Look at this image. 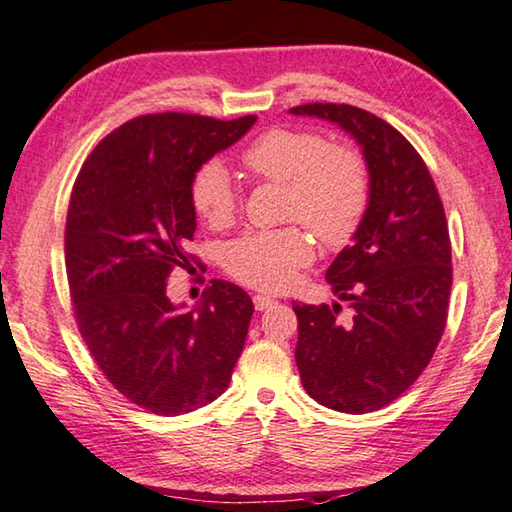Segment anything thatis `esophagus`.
<instances>
[{
  "label": "esophagus",
  "instance_id": "esophagus-1",
  "mask_svg": "<svg viewBox=\"0 0 512 512\" xmlns=\"http://www.w3.org/2000/svg\"><path fill=\"white\" fill-rule=\"evenodd\" d=\"M274 299L272 297H267V294H256V297H254V308L256 310H267V308H272L274 306Z\"/></svg>",
  "mask_w": 512,
  "mask_h": 512
}]
</instances>
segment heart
I'll return each mask as SVG.
<instances>
[{
	"instance_id": "obj_1",
	"label": "heart",
	"mask_w": 512,
	"mask_h": 512,
	"mask_svg": "<svg viewBox=\"0 0 512 512\" xmlns=\"http://www.w3.org/2000/svg\"><path fill=\"white\" fill-rule=\"evenodd\" d=\"M242 166L265 182L285 186V218L299 220L326 242L344 245L369 209L371 182L362 155L330 146L319 132L274 128L242 152ZM191 204L211 227L236 215V193L220 164L209 161L191 179ZM312 261V240L301 227L247 231L222 251V267L249 288L281 292Z\"/></svg>"
}]
</instances>
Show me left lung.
Instances as JSON below:
<instances>
[{"label":"left lung","mask_w":512,"mask_h":512,"mask_svg":"<svg viewBox=\"0 0 512 512\" xmlns=\"http://www.w3.org/2000/svg\"><path fill=\"white\" fill-rule=\"evenodd\" d=\"M290 112L337 123L369 168V209L326 272L351 317L339 319V303H294L303 389L328 409L369 414L418 380L443 337L452 290L443 202L423 157L387 121L344 103Z\"/></svg>","instance_id":"8db88e82"}]
</instances>
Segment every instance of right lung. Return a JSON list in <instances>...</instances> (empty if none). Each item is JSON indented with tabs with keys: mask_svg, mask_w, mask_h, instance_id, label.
Returning <instances> with one entry per match:
<instances>
[{
	"mask_svg": "<svg viewBox=\"0 0 512 512\" xmlns=\"http://www.w3.org/2000/svg\"><path fill=\"white\" fill-rule=\"evenodd\" d=\"M254 123L137 116L98 143L71 188L65 267L80 337L114 389L157 416L213 402L245 346L254 303L238 285L211 281L191 310L166 290L195 261L193 175Z\"/></svg>",
	"mask_w": 512,
	"mask_h": 512,
	"instance_id": "obj_1",
	"label": "right lung"
}]
</instances>
